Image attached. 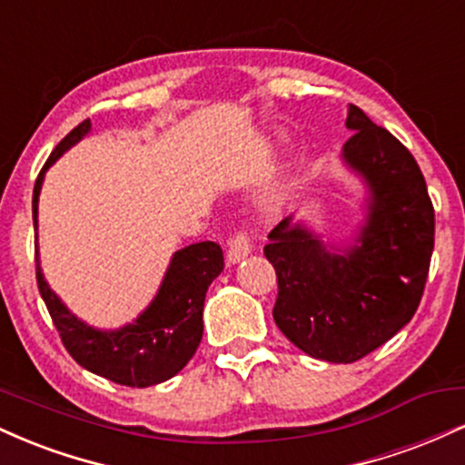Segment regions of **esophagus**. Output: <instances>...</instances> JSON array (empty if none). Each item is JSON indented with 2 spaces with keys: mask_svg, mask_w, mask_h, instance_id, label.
I'll return each mask as SVG.
<instances>
[{
  "mask_svg": "<svg viewBox=\"0 0 465 465\" xmlns=\"http://www.w3.org/2000/svg\"><path fill=\"white\" fill-rule=\"evenodd\" d=\"M251 251V240L247 236L244 229H240L229 240V249H227V264H236L238 260H242L244 255H249Z\"/></svg>",
  "mask_w": 465,
  "mask_h": 465,
  "instance_id": "1",
  "label": "esophagus"
}]
</instances>
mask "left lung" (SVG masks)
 <instances>
[{
  "mask_svg": "<svg viewBox=\"0 0 465 465\" xmlns=\"http://www.w3.org/2000/svg\"><path fill=\"white\" fill-rule=\"evenodd\" d=\"M343 159L370 185L359 244L330 253L291 218L271 229L264 255L277 275L273 319L312 359L354 362L402 330L424 295L435 210L424 174L402 142L350 104Z\"/></svg>",
  "mask_w": 465,
  "mask_h": 465,
  "instance_id": "8db88e82",
  "label": "left lung"
}]
</instances>
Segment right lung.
<instances>
[{"instance_id":"obj_1","label":"right lung","mask_w":465,"mask_h":465,"mask_svg":"<svg viewBox=\"0 0 465 465\" xmlns=\"http://www.w3.org/2000/svg\"><path fill=\"white\" fill-rule=\"evenodd\" d=\"M92 129V122L84 120L67 133L58 146L52 151L32 194V218L36 232V205L44 183L45 170L61 157L67 148L83 140ZM36 238V233H35ZM36 247V244H35ZM36 260V286L44 297L47 312L54 322L58 336L78 365L98 376L114 381L126 387H151L168 381L188 365L194 356L203 336V303L212 282L221 275L225 258L221 244L196 242L174 253L163 284L159 288L151 306L143 311L135 322L115 330V332H100L78 322L72 312L63 306L54 292L44 280Z\"/></svg>"}]
</instances>
